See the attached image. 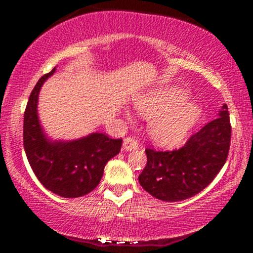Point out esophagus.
<instances>
[{
    "label": "esophagus",
    "instance_id": "34e87169",
    "mask_svg": "<svg viewBox=\"0 0 253 253\" xmlns=\"http://www.w3.org/2000/svg\"><path fill=\"white\" fill-rule=\"evenodd\" d=\"M138 148V142L136 141L132 137H126L124 139V145H122V149L125 152H132V150H136Z\"/></svg>",
    "mask_w": 253,
    "mask_h": 253
}]
</instances>
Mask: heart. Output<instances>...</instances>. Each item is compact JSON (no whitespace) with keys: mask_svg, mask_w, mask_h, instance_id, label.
I'll return each mask as SVG.
<instances>
[{"mask_svg":"<svg viewBox=\"0 0 253 253\" xmlns=\"http://www.w3.org/2000/svg\"><path fill=\"white\" fill-rule=\"evenodd\" d=\"M134 108L150 120V138L163 148H175L185 142L201 117L200 106L188 100L185 89L176 85L159 86L142 94L134 101Z\"/></svg>","mask_w":253,"mask_h":253,"instance_id":"1","label":"heart"}]
</instances>
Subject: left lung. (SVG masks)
I'll return each mask as SVG.
<instances>
[{
	"label": "left lung",
	"instance_id": "obj_1",
	"mask_svg": "<svg viewBox=\"0 0 253 253\" xmlns=\"http://www.w3.org/2000/svg\"><path fill=\"white\" fill-rule=\"evenodd\" d=\"M231 126L228 106L216 119L193 134L181 149H145L147 165L139 183L153 197L167 202L187 200L205 190L224 167L230 148Z\"/></svg>",
	"mask_w": 253,
	"mask_h": 253
}]
</instances>
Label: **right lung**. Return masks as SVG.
Returning <instances> with one entry per match:
<instances>
[{
    "label": "right lung",
    "instance_id": "1",
    "mask_svg": "<svg viewBox=\"0 0 253 253\" xmlns=\"http://www.w3.org/2000/svg\"><path fill=\"white\" fill-rule=\"evenodd\" d=\"M56 67L42 76L33 89L24 112L23 141L28 162L45 188L65 198H77L91 192L100 182L106 163L120 153L122 139H111L93 132L71 141L51 139L45 133L38 101L42 84Z\"/></svg>",
    "mask_w": 253,
    "mask_h": 253
}]
</instances>
